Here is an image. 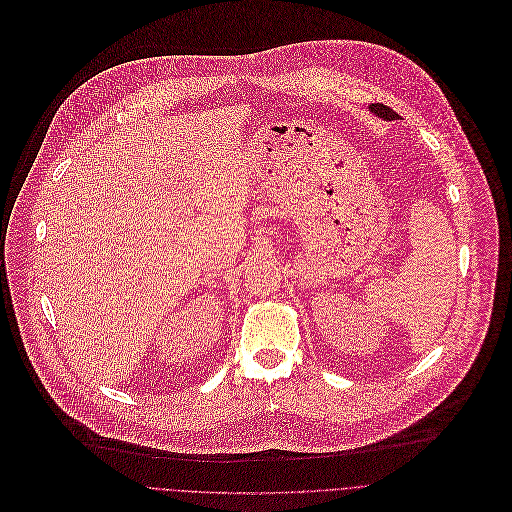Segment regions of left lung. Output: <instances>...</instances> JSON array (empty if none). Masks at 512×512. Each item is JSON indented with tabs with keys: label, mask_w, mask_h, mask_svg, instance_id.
<instances>
[{
	"label": "left lung",
	"mask_w": 512,
	"mask_h": 512,
	"mask_svg": "<svg viewBox=\"0 0 512 512\" xmlns=\"http://www.w3.org/2000/svg\"><path fill=\"white\" fill-rule=\"evenodd\" d=\"M369 111H371L375 117L383 119V121H395V119H399V115H397L393 109L381 105V102H375V105H369Z\"/></svg>",
	"instance_id": "8db88e82"
}]
</instances>
